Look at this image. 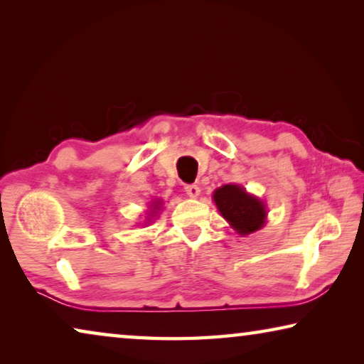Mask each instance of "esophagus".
Masks as SVG:
<instances>
[{"label":"esophagus","instance_id":"esophagus-1","mask_svg":"<svg viewBox=\"0 0 364 364\" xmlns=\"http://www.w3.org/2000/svg\"><path fill=\"white\" fill-rule=\"evenodd\" d=\"M184 191H186V194L189 197H197L200 194V189L197 184H186V186H184Z\"/></svg>","mask_w":364,"mask_h":364}]
</instances>
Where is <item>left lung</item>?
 Returning a JSON list of instances; mask_svg holds the SVG:
<instances>
[{
	"instance_id": "1",
	"label": "left lung",
	"mask_w": 364,
	"mask_h": 364,
	"mask_svg": "<svg viewBox=\"0 0 364 364\" xmlns=\"http://www.w3.org/2000/svg\"><path fill=\"white\" fill-rule=\"evenodd\" d=\"M213 202L221 217L241 236L258 231L267 220V207L263 202L239 184H225L215 189Z\"/></svg>"
}]
</instances>
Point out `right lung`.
I'll return each mask as SVG.
<instances>
[{
    "mask_svg": "<svg viewBox=\"0 0 364 364\" xmlns=\"http://www.w3.org/2000/svg\"><path fill=\"white\" fill-rule=\"evenodd\" d=\"M160 205H162V202H160V200H156V202H152V213H151V217H154V215H156L157 213V210H159V208H160Z\"/></svg>",
    "mask_w": 364,
    "mask_h": 364,
    "instance_id": "add662e5",
    "label": "right lung"
}]
</instances>
